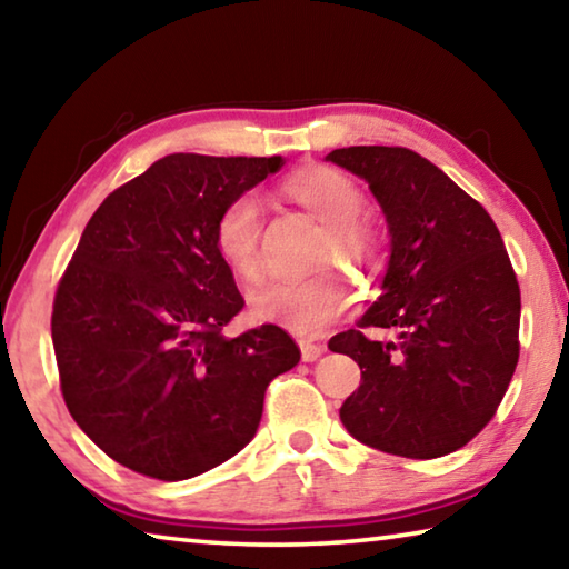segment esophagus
<instances>
[{
	"mask_svg": "<svg viewBox=\"0 0 569 569\" xmlns=\"http://www.w3.org/2000/svg\"><path fill=\"white\" fill-rule=\"evenodd\" d=\"M298 346H301V356H303V361H316V359H321V353L326 351L321 343H313V341H298Z\"/></svg>",
	"mask_w": 569,
	"mask_h": 569,
	"instance_id": "1",
	"label": "esophagus"
}]
</instances>
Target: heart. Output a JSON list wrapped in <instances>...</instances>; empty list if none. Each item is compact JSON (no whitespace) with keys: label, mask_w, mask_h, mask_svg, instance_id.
<instances>
[{"label":"heart","mask_w":569,"mask_h":569,"mask_svg":"<svg viewBox=\"0 0 569 569\" xmlns=\"http://www.w3.org/2000/svg\"><path fill=\"white\" fill-rule=\"evenodd\" d=\"M281 196L323 223L326 236L316 261L329 263L341 258L356 266L377 263L379 228L361 213L363 190L346 172L329 166L298 168L281 182ZM261 206L250 192L228 200L216 218L213 243L220 261L243 283L261 278ZM351 301L353 293L339 268H323L296 281L268 283L250 298V308L256 319L286 326L301 336H316L339 319Z\"/></svg>","instance_id":"heart-1"}]
</instances>
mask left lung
Here are the masks:
<instances>
[{
  "label": "left lung",
  "instance_id": "left-lung-1",
  "mask_svg": "<svg viewBox=\"0 0 569 569\" xmlns=\"http://www.w3.org/2000/svg\"><path fill=\"white\" fill-rule=\"evenodd\" d=\"M329 160L361 176L387 216L383 293L329 349L359 363L341 421L361 445L409 459L451 455L487 427L519 361V283L495 220L409 148L359 146ZM366 328H397L373 342Z\"/></svg>",
  "mask_w": 569,
  "mask_h": 569
}]
</instances>
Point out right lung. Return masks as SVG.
<instances>
[{
  "instance_id": "1",
  "label": "right lung",
  "mask_w": 569,
  "mask_h": 569,
  "mask_svg": "<svg viewBox=\"0 0 569 569\" xmlns=\"http://www.w3.org/2000/svg\"><path fill=\"white\" fill-rule=\"evenodd\" d=\"M281 158L166 156L94 210L57 283L52 343L62 399L118 465L178 481L253 439L266 389L301 349L281 326L236 339L243 311L213 228L228 200Z\"/></svg>"
}]
</instances>
